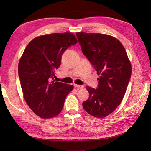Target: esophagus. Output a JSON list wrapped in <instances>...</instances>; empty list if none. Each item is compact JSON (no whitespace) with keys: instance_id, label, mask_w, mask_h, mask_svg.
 I'll return each instance as SVG.
<instances>
[{"instance_id":"1","label":"esophagus","mask_w":151,"mask_h":151,"mask_svg":"<svg viewBox=\"0 0 151 151\" xmlns=\"http://www.w3.org/2000/svg\"><path fill=\"white\" fill-rule=\"evenodd\" d=\"M75 87L76 88H77V89H79V88H83L84 87V86H82V85H77V84H75Z\"/></svg>"}]
</instances>
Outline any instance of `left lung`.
Segmentation results:
<instances>
[{
    "label": "left lung",
    "instance_id": "8db88e82",
    "mask_svg": "<svg viewBox=\"0 0 151 151\" xmlns=\"http://www.w3.org/2000/svg\"><path fill=\"white\" fill-rule=\"evenodd\" d=\"M82 51L97 74V89L86 86L89 97L82 106L89 114L102 118L111 114L123 101L132 73V65L123 45L107 34L77 32Z\"/></svg>",
    "mask_w": 151,
    "mask_h": 151
}]
</instances>
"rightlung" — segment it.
<instances>
[{"mask_svg": "<svg viewBox=\"0 0 151 151\" xmlns=\"http://www.w3.org/2000/svg\"><path fill=\"white\" fill-rule=\"evenodd\" d=\"M77 42L73 33H53L35 37L25 48L18 73L24 100L37 116L50 119L62 110L73 86L54 77L64 51Z\"/></svg>", "mask_w": 151, "mask_h": 151, "instance_id": "obj_1", "label": "right lung"}]
</instances>
